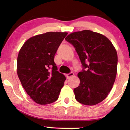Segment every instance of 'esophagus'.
Wrapping results in <instances>:
<instances>
[{"label":"esophagus","mask_w":130,"mask_h":130,"mask_svg":"<svg viewBox=\"0 0 130 130\" xmlns=\"http://www.w3.org/2000/svg\"><path fill=\"white\" fill-rule=\"evenodd\" d=\"M73 75H74V73L73 72L69 73V74H67V79H69V78H70L71 77H72V76Z\"/></svg>","instance_id":"1"}]
</instances>
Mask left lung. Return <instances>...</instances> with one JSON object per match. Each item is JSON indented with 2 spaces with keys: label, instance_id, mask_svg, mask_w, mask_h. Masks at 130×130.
Here are the masks:
<instances>
[{
  "label": "left lung",
  "instance_id": "1",
  "mask_svg": "<svg viewBox=\"0 0 130 130\" xmlns=\"http://www.w3.org/2000/svg\"><path fill=\"white\" fill-rule=\"evenodd\" d=\"M65 40L72 44L83 69L80 83L74 89L75 98L86 105H95L107 97L117 72L118 56L112 42L101 34L83 30L69 34Z\"/></svg>",
  "mask_w": 130,
  "mask_h": 130
}]
</instances>
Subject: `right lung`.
I'll return each mask as SVG.
<instances>
[{
	"label": "right lung",
	"instance_id": "add662e5",
	"mask_svg": "<svg viewBox=\"0 0 130 130\" xmlns=\"http://www.w3.org/2000/svg\"><path fill=\"white\" fill-rule=\"evenodd\" d=\"M67 32H48L32 37L19 51L17 73L30 98L40 105L57 100L65 76L57 71L54 56Z\"/></svg>",
	"mask_w": 130,
	"mask_h": 130
}]
</instances>
